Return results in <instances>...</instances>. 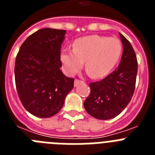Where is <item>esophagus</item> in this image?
Here are the masks:
<instances>
[{"instance_id": "esophagus-1", "label": "esophagus", "mask_w": 155, "mask_h": 155, "mask_svg": "<svg viewBox=\"0 0 155 155\" xmlns=\"http://www.w3.org/2000/svg\"><path fill=\"white\" fill-rule=\"evenodd\" d=\"M81 83H83V81H80V80H78V79H75L74 81V87H77L78 85H79L80 84H81Z\"/></svg>"}]
</instances>
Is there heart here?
<instances>
[{
    "instance_id": "heart-1",
    "label": "heart",
    "mask_w": 155,
    "mask_h": 155,
    "mask_svg": "<svg viewBox=\"0 0 155 155\" xmlns=\"http://www.w3.org/2000/svg\"><path fill=\"white\" fill-rule=\"evenodd\" d=\"M122 46L116 38L91 35L76 39L73 50L64 49L61 61L65 72L74 75L82 68L94 78H102L110 73L121 55Z\"/></svg>"
}]
</instances>
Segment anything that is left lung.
Wrapping results in <instances>:
<instances>
[{
  "label": "left lung",
  "instance_id": "left-lung-1",
  "mask_svg": "<svg viewBox=\"0 0 155 155\" xmlns=\"http://www.w3.org/2000/svg\"><path fill=\"white\" fill-rule=\"evenodd\" d=\"M120 36L124 50L118 68L102 81L90 83L91 93L84 102L87 113L98 120H110L121 113L135 89L136 53L130 42L121 33Z\"/></svg>",
  "mask_w": 155,
  "mask_h": 155
}]
</instances>
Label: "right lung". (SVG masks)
Segmentation results:
<instances>
[{"label": "right lung", "mask_w": 155, "mask_h": 155, "mask_svg": "<svg viewBox=\"0 0 155 155\" xmlns=\"http://www.w3.org/2000/svg\"><path fill=\"white\" fill-rule=\"evenodd\" d=\"M66 30L42 28L27 38L16 57L15 78L25 109L33 116L49 118L62 109L74 79L61 71V45Z\"/></svg>", "instance_id": "1"}]
</instances>
